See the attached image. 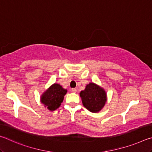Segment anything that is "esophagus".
<instances>
[{"label": "esophagus", "mask_w": 152, "mask_h": 152, "mask_svg": "<svg viewBox=\"0 0 152 152\" xmlns=\"http://www.w3.org/2000/svg\"><path fill=\"white\" fill-rule=\"evenodd\" d=\"M72 91L73 92H76L77 90H76V88H72Z\"/></svg>", "instance_id": "1"}]
</instances>
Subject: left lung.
Here are the masks:
<instances>
[{
    "label": "left lung",
    "instance_id": "1",
    "mask_svg": "<svg viewBox=\"0 0 152 152\" xmlns=\"http://www.w3.org/2000/svg\"><path fill=\"white\" fill-rule=\"evenodd\" d=\"M82 104L92 113H98L104 106L107 94L104 90L97 84L91 82L85 89L80 92Z\"/></svg>",
    "mask_w": 152,
    "mask_h": 152
}]
</instances>
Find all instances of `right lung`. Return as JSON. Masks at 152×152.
<instances>
[{
  "label": "right lung",
  "instance_id": "obj_1",
  "mask_svg": "<svg viewBox=\"0 0 152 152\" xmlns=\"http://www.w3.org/2000/svg\"><path fill=\"white\" fill-rule=\"evenodd\" d=\"M66 92V89L63 88L60 84L55 83L42 95L41 102L50 110H55L63 102Z\"/></svg>",
  "mask_w": 152,
  "mask_h": 152
}]
</instances>
